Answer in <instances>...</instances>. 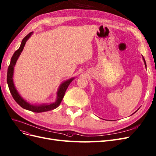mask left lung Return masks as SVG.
Instances as JSON below:
<instances>
[{"mask_svg":"<svg viewBox=\"0 0 156 156\" xmlns=\"http://www.w3.org/2000/svg\"><path fill=\"white\" fill-rule=\"evenodd\" d=\"M143 61H144V65H145V66H147V64H146V62H145V60H144V58L143 57ZM134 113H135V112H134ZM134 113H133V114H134Z\"/></svg>","mask_w":156,"mask_h":156,"instance_id":"obj_1","label":"left lung"}]
</instances>
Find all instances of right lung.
Masks as SVG:
<instances>
[{
  "mask_svg": "<svg viewBox=\"0 0 156 156\" xmlns=\"http://www.w3.org/2000/svg\"><path fill=\"white\" fill-rule=\"evenodd\" d=\"M32 34H33V32H31V33L28 34L24 37L22 41V42H21L19 48L17 51H15L12 58H11V62L8 66V73H7V83H8V87L10 91V93L12 94L14 100L17 102V104H19L24 109L28 110L34 112L40 113V112H44L52 110L53 109L57 108V107L59 106L69 84L72 83V81L74 79V78L73 77L68 80H66V81H64L60 85V87L58 88L57 92V100L55 101V102H54V103H53L42 104L39 105H32L28 103V102H27L26 100H24L22 97L19 95L17 90H16L15 87V85L13 81L14 66L15 65L16 62H17L18 59V58L20 55L21 52L23 51L24 49V47L25 46L26 41H28V39L30 38Z\"/></svg>",
  "mask_w": 156,
  "mask_h": 156,
  "instance_id": "add662e5",
  "label": "right lung"
}]
</instances>
